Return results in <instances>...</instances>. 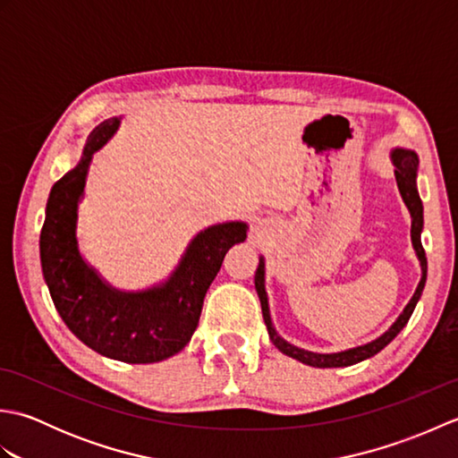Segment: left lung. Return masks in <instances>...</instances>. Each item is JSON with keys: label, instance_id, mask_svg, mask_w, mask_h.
Listing matches in <instances>:
<instances>
[{"label": "left lung", "instance_id": "1", "mask_svg": "<svg viewBox=\"0 0 458 458\" xmlns=\"http://www.w3.org/2000/svg\"><path fill=\"white\" fill-rule=\"evenodd\" d=\"M390 159L394 163V174H395V182L397 189H400L402 199L405 202L407 210L411 214V244L415 250V256L420 259L421 266V279L420 284L415 287V293L411 295V299L407 301V305L403 307V310L400 313L394 323L387 327L386 333H382L379 336H376L374 340H369L366 344L360 346H352L346 350H338V352H313V350H305L299 348L295 344L287 343V340L277 333V328L274 327V320H271V313H269V299H267V289H266V259L264 256H259V266L256 269V291L261 303V313H264V320L267 327V335L269 340L276 344V348L279 352H284L291 358L299 360L307 366L313 368H344V366H352L362 362L366 358H372L374 354H377L379 350L386 348L392 340L402 333V328L407 325V320L413 315L415 305L420 303L425 281H427V258H425V250L421 244V232H423V202L420 199V191H417V167H420V157L417 153L411 149L405 148H394L390 151Z\"/></svg>", "mask_w": 458, "mask_h": 458}]
</instances>
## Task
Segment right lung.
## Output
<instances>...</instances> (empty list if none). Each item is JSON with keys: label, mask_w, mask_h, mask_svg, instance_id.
Returning <instances> with one entry per match:
<instances>
[{"label": "right lung", "mask_w": 458, "mask_h": 458, "mask_svg": "<svg viewBox=\"0 0 458 458\" xmlns=\"http://www.w3.org/2000/svg\"><path fill=\"white\" fill-rule=\"evenodd\" d=\"M122 115L90 131L82 157L48 192L38 256L48 293L71 333L94 352L128 364L167 360L189 344L202 301L226 251L246 240L248 224L230 220L200 230L179 264L159 284L120 289L90 266L79 244V204L86 194L94 153L120 130Z\"/></svg>", "instance_id": "right-lung-1"}]
</instances>
